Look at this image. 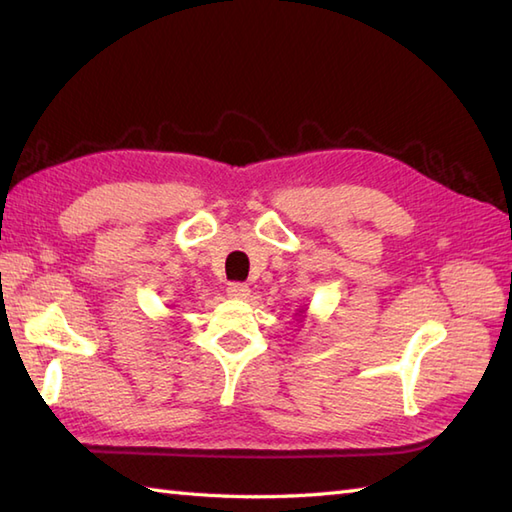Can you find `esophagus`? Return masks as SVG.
<instances>
[{"instance_id": "1", "label": "esophagus", "mask_w": 512, "mask_h": 512, "mask_svg": "<svg viewBox=\"0 0 512 512\" xmlns=\"http://www.w3.org/2000/svg\"><path fill=\"white\" fill-rule=\"evenodd\" d=\"M226 292L231 299H246L250 295V288L248 284H242V281H233V284H228Z\"/></svg>"}]
</instances>
